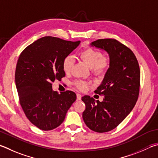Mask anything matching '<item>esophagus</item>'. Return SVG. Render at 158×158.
Here are the masks:
<instances>
[{"label": "esophagus", "mask_w": 158, "mask_h": 158, "mask_svg": "<svg viewBox=\"0 0 158 158\" xmlns=\"http://www.w3.org/2000/svg\"><path fill=\"white\" fill-rule=\"evenodd\" d=\"M77 100H81V95L80 94H77Z\"/></svg>", "instance_id": "1"}]
</instances>
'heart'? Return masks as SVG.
Returning a JSON list of instances; mask_svg holds the SVG:
<instances>
[{
	"instance_id": "b5f03b06",
	"label": "heart",
	"mask_w": 158,
	"mask_h": 158,
	"mask_svg": "<svg viewBox=\"0 0 158 158\" xmlns=\"http://www.w3.org/2000/svg\"><path fill=\"white\" fill-rule=\"evenodd\" d=\"M79 56L83 61L90 68L92 73L96 75L104 74L108 69L110 61L108 57L102 56V54L99 51L88 48L80 52ZM74 64V59L70 55L66 56L63 61V70L65 73H70ZM75 86L81 90H84L87 88L88 83L85 81H76L74 83Z\"/></svg>"
}]
</instances>
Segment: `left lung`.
<instances>
[{"mask_svg": "<svg viewBox=\"0 0 158 158\" xmlns=\"http://www.w3.org/2000/svg\"><path fill=\"white\" fill-rule=\"evenodd\" d=\"M90 45L107 52L110 65L94 91L104 99L82 97L85 104L82 117L92 131L105 133L115 128L135 105L139 93V66L133 52L115 39H98Z\"/></svg>", "mask_w": 158, "mask_h": 158, "instance_id": "left-lung-1", "label": "left lung"}]
</instances>
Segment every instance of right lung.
<instances>
[{"label":"right lung","mask_w":158,"mask_h":158,"mask_svg":"<svg viewBox=\"0 0 158 158\" xmlns=\"http://www.w3.org/2000/svg\"><path fill=\"white\" fill-rule=\"evenodd\" d=\"M79 44L45 36L20 54L15 72L20 104L27 118L41 130L50 131L61 125L75 102L74 92L59 94L52 90V82L65 77L63 61Z\"/></svg>","instance_id":"1"}]
</instances>
